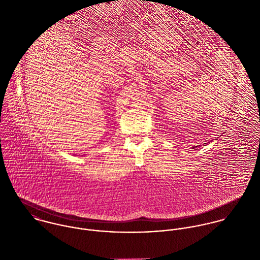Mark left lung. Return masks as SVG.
Listing matches in <instances>:
<instances>
[{"label": "left lung", "mask_w": 260, "mask_h": 260, "mask_svg": "<svg viewBox=\"0 0 260 260\" xmlns=\"http://www.w3.org/2000/svg\"><path fill=\"white\" fill-rule=\"evenodd\" d=\"M196 147H198V146H195V147H192V148L194 149V148H196Z\"/></svg>", "instance_id": "8db88e82"}]
</instances>
